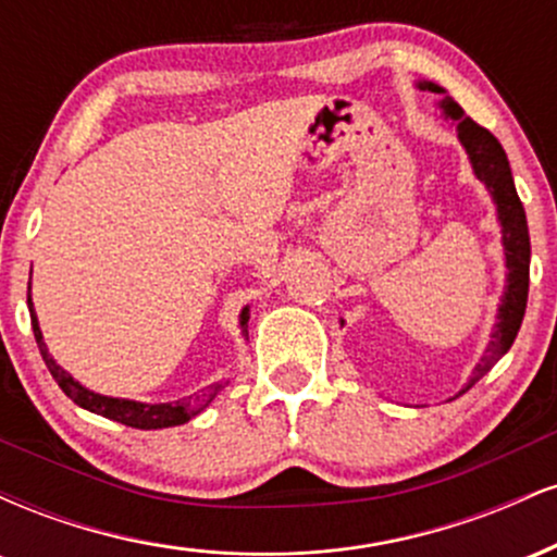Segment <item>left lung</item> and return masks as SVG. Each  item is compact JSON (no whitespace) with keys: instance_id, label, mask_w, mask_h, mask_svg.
I'll use <instances>...</instances> for the list:
<instances>
[{"instance_id":"1","label":"left lung","mask_w":557,"mask_h":557,"mask_svg":"<svg viewBox=\"0 0 557 557\" xmlns=\"http://www.w3.org/2000/svg\"><path fill=\"white\" fill-rule=\"evenodd\" d=\"M419 88H430L434 94H443V88L434 86V83H419ZM443 112L445 117L456 120L458 138H461L466 151H469L476 177L487 185L492 198H495L497 220H500L503 225L505 267H508V285H505V296L500 304V314H497L495 332H492V341L487 345V350H484L482 361L476 363L474 374L469 376V385L461 389V393H466V389L474 387L476 382L500 361V356L508 354L516 335H519L529 298V257H532V246H529L527 212H523L521 198L516 194L513 175H510V164L500 140L492 136L487 127H482L471 117H466L461 107H458L450 96L443 99Z\"/></svg>"}]
</instances>
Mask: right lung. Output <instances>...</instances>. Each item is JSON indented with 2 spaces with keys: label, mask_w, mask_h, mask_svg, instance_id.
<instances>
[{
  "label": "right lung",
  "mask_w": 557,
  "mask_h": 557,
  "mask_svg": "<svg viewBox=\"0 0 557 557\" xmlns=\"http://www.w3.org/2000/svg\"><path fill=\"white\" fill-rule=\"evenodd\" d=\"M28 290H30V287H28ZM28 309H30V324H34V335H36L38 350H41L44 363H47V369L52 372L54 382L62 387V393H65L70 400L78 403V406L86 408V411L99 413V417L114 419V421H120V424L133 426V430H164V426L185 424V421L198 417V413H201L203 408H207L209 403L214 400V395L222 389V385H212V387L201 389V393H194L190 398H183V400H175V403H154V406H151V403L120 400V398H107V395L91 393V389L78 385V382H75L73 376L65 372V369L57 367V361L52 359V356H49L47 345H44L41 330H38V319L34 314V304H30V296H28ZM240 327L248 335V309H243Z\"/></svg>",
  "instance_id": "1"
}]
</instances>
